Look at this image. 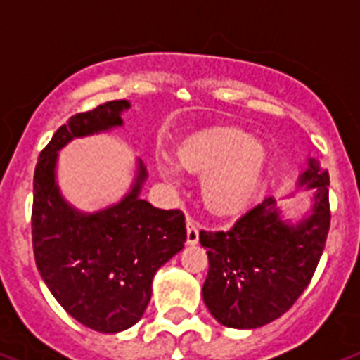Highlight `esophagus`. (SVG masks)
<instances>
[{
    "label": "esophagus",
    "mask_w": 360,
    "mask_h": 360,
    "mask_svg": "<svg viewBox=\"0 0 360 360\" xmlns=\"http://www.w3.org/2000/svg\"><path fill=\"white\" fill-rule=\"evenodd\" d=\"M186 226H187V243L189 245H197L198 243V226L197 222L193 221L191 217L186 219Z\"/></svg>",
    "instance_id": "1"
}]
</instances>
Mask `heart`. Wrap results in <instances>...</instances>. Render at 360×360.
Returning <instances> with one entry per match:
<instances>
[{"instance_id": "1", "label": "heart", "mask_w": 360, "mask_h": 360, "mask_svg": "<svg viewBox=\"0 0 360 360\" xmlns=\"http://www.w3.org/2000/svg\"><path fill=\"white\" fill-rule=\"evenodd\" d=\"M178 165L202 176L204 206L215 215L243 212L259 189L266 165V147L237 127H215L186 139L176 150ZM167 182H176V169L158 160Z\"/></svg>"}]
</instances>
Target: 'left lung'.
Segmentation results:
<instances>
[{
    "mask_svg": "<svg viewBox=\"0 0 360 360\" xmlns=\"http://www.w3.org/2000/svg\"><path fill=\"white\" fill-rule=\"evenodd\" d=\"M300 184L314 189V202L298 224L283 221L274 198L266 197L230 230H200L210 259L202 296L222 326L261 328L287 313L307 289L331 222L329 174L309 160Z\"/></svg>",
    "mask_w": 360,
    "mask_h": 360,
    "instance_id": "8db88e82",
    "label": "left lung"
}]
</instances>
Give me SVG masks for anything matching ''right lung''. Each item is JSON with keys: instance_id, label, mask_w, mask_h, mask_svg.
<instances>
[{"instance_id": "obj_1", "label": "right lung", "mask_w": 360, "mask_h": 360, "mask_svg": "<svg viewBox=\"0 0 360 360\" xmlns=\"http://www.w3.org/2000/svg\"><path fill=\"white\" fill-rule=\"evenodd\" d=\"M124 99L71 115L38 156L32 180V250L38 272L56 302L77 322L101 333H120L143 316L156 270L186 243L180 210H158L139 198L138 176L120 204L82 213L62 198L55 182L58 150L73 138L121 127Z\"/></svg>"}]
</instances>
